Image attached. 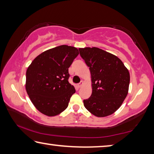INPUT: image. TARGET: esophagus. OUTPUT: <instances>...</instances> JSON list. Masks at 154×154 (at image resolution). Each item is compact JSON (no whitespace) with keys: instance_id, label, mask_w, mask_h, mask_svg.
Returning <instances> with one entry per match:
<instances>
[{"instance_id":"obj_1","label":"esophagus","mask_w":154,"mask_h":154,"mask_svg":"<svg viewBox=\"0 0 154 154\" xmlns=\"http://www.w3.org/2000/svg\"><path fill=\"white\" fill-rule=\"evenodd\" d=\"M83 82H82L81 83H78L77 86V88H82V87L83 86Z\"/></svg>"}]
</instances>
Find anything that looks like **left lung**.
<instances>
[{
	"label": "left lung",
	"mask_w": 154,
	"mask_h": 154,
	"mask_svg": "<svg viewBox=\"0 0 154 154\" xmlns=\"http://www.w3.org/2000/svg\"><path fill=\"white\" fill-rule=\"evenodd\" d=\"M89 67L92 93L83 100L85 109L98 118L106 117L120 107L128 93L130 73L116 56L98 48H79Z\"/></svg>",
	"instance_id": "1"
}]
</instances>
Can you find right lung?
<instances>
[{
    "instance_id": "add662e5",
    "label": "right lung",
    "mask_w": 154,
    "mask_h": 154,
    "mask_svg": "<svg viewBox=\"0 0 154 154\" xmlns=\"http://www.w3.org/2000/svg\"><path fill=\"white\" fill-rule=\"evenodd\" d=\"M79 54L66 45L43 51L28 67L26 90L34 106L49 117L58 116L69 105L74 86L69 82V68Z\"/></svg>"
}]
</instances>
